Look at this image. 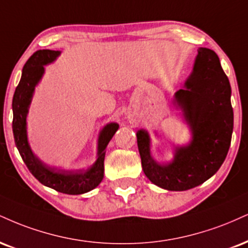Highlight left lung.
<instances>
[{
  "mask_svg": "<svg viewBox=\"0 0 248 248\" xmlns=\"http://www.w3.org/2000/svg\"><path fill=\"white\" fill-rule=\"evenodd\" d=\"M172 103L188 124L190 142L173 144L169 163H158L153 157L148 130H137V147L149 180L160 188L181 192L213 177L224 163L231 144V86L214 50L200 47L192 73L173 95Z\"/></svg>",
  "mask_w": 248,
  "mask_h": 248,
  "instance_id": "left-lung-1",
  "label": "left lung"
}]
</instances>
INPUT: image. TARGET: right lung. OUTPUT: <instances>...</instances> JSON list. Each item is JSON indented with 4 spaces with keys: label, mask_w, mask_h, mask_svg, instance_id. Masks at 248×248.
I'll list each match as a JSON object with an SVG mask.
<instances>
[{
    "label": "right lung",
    "mask_w": 248,
    "mask_h": 248,
    "mask_svg": "<svg viewBox=\"0 0 248 248\" xmlns=\"http://www.w3.org/2000/svg\"><path fill=\"white\" fill-rule=\"evenodd\" d=\"M61 55L60 50L41 49L28 60L22 71V78L13 98V132L16 147L29 171L44 186L69 195H79L94 189L104 178V160L106 148L119 124L109 122L100 130L97 142V159L86 170H64L49 166L35 156L28 139V114L35 86L45 74V65L53 63Z\"/></svg>",
    "instance_id": "obj_1"
}]
</instances>
